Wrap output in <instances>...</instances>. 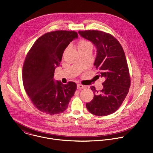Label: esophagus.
Returning <instances> with one entry per match:
<instances>
[{"label": "esophagus", "instance_id": "1", "mask_svg": "<svg viewBox=\"0 0 153 153\" xmlns=\"http://www.w3.org/2000/svg\"><path fill=\"white\" fill-rule=\"evenodd\" d=\"M77 88L78 89H85L86 87H85V86H83L81 84H78Z\"/></svg>", "mask_w": 153, "mask_h": 153}]
</instances>
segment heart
Returning a JSON list of instances; mask_svg holds the SVG:
<instances>
[{
  "mask_svg": "<svg viewBox=\"0 0 153 153\" xmlns=\"http://www.w3.org/2000/svg\"><path fill=\"white\" fill-rule=\"evenodd\" d=\"M91 45V43L86 40H82L78 43V49H83Z\"/></svg>",
  "mask_w": 153,
  "mask_h": 153,
  "instance_id": "heart-1",
  "label": "heart"
}]
</instances>
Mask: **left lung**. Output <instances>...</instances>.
Here are the masks:
<instances>
[{
    "instance_id": "left-lung-1",
    "label": "left lung",
    "mask_w": 153,
    "mask_h": 153,
    "mask_svg": "<svg viewBox=\"0 0 153 153\" xmlns=\"http://www.w3.org/2000/svg\"><path fill=\"white\" fill-rule=\"evenodd\" d=\"M79 34L91 41L97 48L94 65L99 70V77L105 78L103 89L97 91L94 86V98L86 107L98 116H105L115 112L128 94L131 79L125 52L119 42L110 34L97 30L79 31Z\"/></svg>"
}]
</instances>
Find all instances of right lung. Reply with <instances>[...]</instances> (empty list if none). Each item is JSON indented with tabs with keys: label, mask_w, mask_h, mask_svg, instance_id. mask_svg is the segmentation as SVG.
Wrapping results in <instances>:
<instances>
[{
	"label": "right lung",
	"mask_w": 153,
	"mask_h": 153,
	"mask_svg": "<svg viewBox=\"0 0 153 153\" xmlns=\"http://www.w3.org/2000/svg\"><path fill=\"white\" fill-rule=\"evenodd\" d=\"M77 37L75 31L49 32L40 37L27 53L22 68L24 87L33 105L43 113H62L74 95L76 83L64 85L53 77L64 50Z\"/></svg>",
	"instance_id": "right-lung-1"
}]
</instances>
